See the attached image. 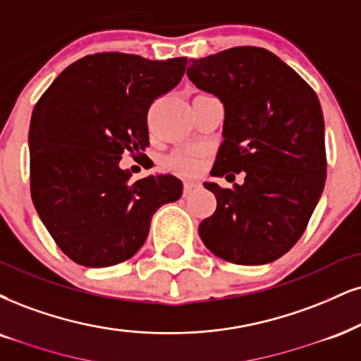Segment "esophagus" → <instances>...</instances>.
Listing matches in <instances>:
<instances>
[{
	"label": "esophagus",
	"instance_id": "obj_1",
	"mask_svg": "<svg viewBox=\"0 0 361 361\" xmlns=\"http://www.w3.org/2000/svg\"><path fill=\"white\" fill-rule=\"evenodd\" d=\"M201 189V184L199 182H185L184 184V197H189V195H192L195 190Z\"/></svg>",
	"mask_w": 361,
	"mask_h": 361
}]
</instances>
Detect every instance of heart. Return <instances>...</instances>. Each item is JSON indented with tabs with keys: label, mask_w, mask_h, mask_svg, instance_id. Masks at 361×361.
Masks as SVG:
<instances>
[{
	"label": "heart",
	"mask_w": 361,
	"mask_h": 361,
	"mask_svg": "<svg viewBox=\"0 0 361 361\" xmlns=\"http://www.w3.org/2000/svg\"><path fill=\"white\" fill-rule=\"evenodd\" d=\"M167 166L172 169V171L177 172H190L194 171L195 162L189 157H182V155H172V157L167 159Z\"/></svg>",
	"instance_id": "obj_1"
}]
</instances>
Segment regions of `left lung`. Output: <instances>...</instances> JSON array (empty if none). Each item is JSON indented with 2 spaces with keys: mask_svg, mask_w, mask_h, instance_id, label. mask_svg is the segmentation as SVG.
Here are the masks:
<instances>
[{
  "mask_svg": "<svg viewBox=\"0 0 361 361\" xmlns=\"http://www.w3.org/2000/svg\"><path fill=\"white\" fill-rule=\"evenodd\" d=\"M188 77L224 105L222 144L211 176L241 185L204 188L214 214L199 224L212 255L234 264H268L298 243L326 179L324 122L308 83L274 53L235 47L190 60Z\"/></svg>",
  "mask_w": 361,
  "mask_h": 361,
  "instance_id": "8db88e82",
  "label": "left lung"
}]
</instances>
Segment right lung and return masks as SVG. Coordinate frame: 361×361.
Returning a JSON list of instances; mask_svg holds the SVG:
<instances>
[{"instance_id": "1", "label": "right lung", "mask_w": 361, "mask_h": 361, "mask_svg": "<svg viewBox=\"0 0 361 361\" xmlns=\"http://www.w3.org/2000/svg\"><path fill=\"white\" fill-rule=\"evenodd\" d=\"M188 58L154 61L106 51L80 58L37 102L30 123V189L56 246L87 268L135 255L160 206L182 195L177 177L130 180L120 169L149 145L147 112L180 82Z\"/></svg>"}]
</instances>
